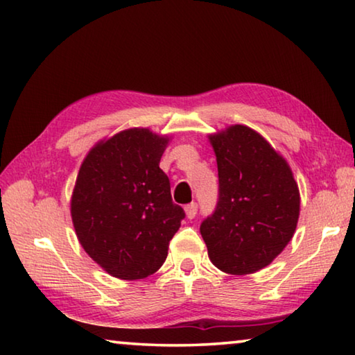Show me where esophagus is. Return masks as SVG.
Here are the masks:
<instances>
[{"instance_id":"1","label":"esophagus","mask_w":355,"mask_h":355,"mask_svg":"<svg viewBox=\"0 0 355 355\" xmlns=\"http://www.w3.org/2000/svg\"><path fill=\"white\" fill-rule=\"evenodd\" d=\"M184 211H187V216L189 220H193L194 216H196V214H198V204L196 202H191V204H188L187 207H184Z\"/></svg>"}]
</instances>
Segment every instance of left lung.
I'll return each mask as SVG.
<instances>
[{
  "label": "left lung",
  "mask_w": 355,
  "mask_h": 355,
  "mask_svg": "<svg viewBox=\"0 0 355 355\" xmlns=\"http://www.w3.org/2000/svg\"><path fill=\"white\" fill-rule=\"evenodd\" d=\"M218 166V200L200 223L210 261L244 276L268 266L293 237L300 191L282 156L247 125L210 137Z\"/></svg>",
  "instance_id": "1"
}]
</instances>
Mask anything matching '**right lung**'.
Wrapping results in <instances>:
<instances>
[{
	"instance_id": "right-lung-1",
	"label": "right lung",
	"mask_w": 355,
	"mask_h": 355,
	"mask_svg": "<svg viewBox=\"0 0 355 355\" xmlns=\"http://www.w3.org/2000/svg\"><path fill=\"white\" fill-rule=\"evenodd\" d=\"M167 141L148 129L123 130L94 146L79 168L73 225L87 255L111 276L155 274L184 218L159 168Z\"/></svg>"
}]
</instances>
